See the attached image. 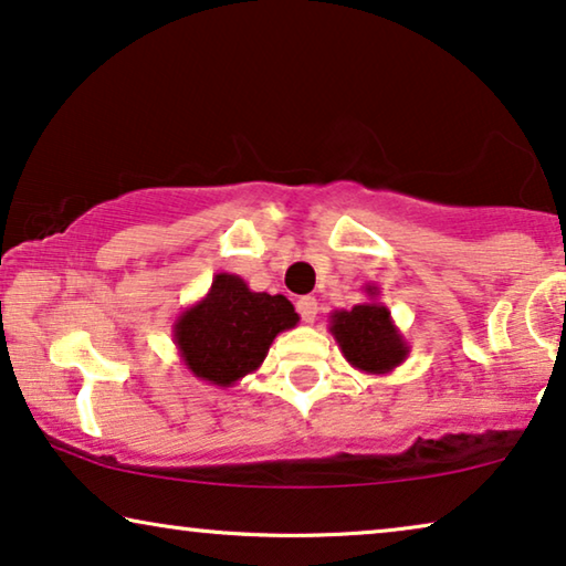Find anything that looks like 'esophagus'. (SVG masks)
Masks as SVG:
<instances>
[{
  "label": "esophagus",
  "mask_w": 566,
  "mask_h": 566,
  "mask_svg": "<svg viewBox=\"0 0 566 566\" xmlns=\"http://www.w3.org/2000/svg\"><path fill=\"white\" fill-rule=\"evenodd\" d=\"M317 300L315 297H300L297 300V313H300V317L305 323H315V317H317Z\"/></svg>",
  "instance_id": "1"
}]
</instances>
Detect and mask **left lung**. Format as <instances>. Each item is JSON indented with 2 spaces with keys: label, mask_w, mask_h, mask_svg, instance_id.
Returning a JSON list of instances; mask_svg holds the SVG:
<instances>
[{
  "label": "left lung",
  "mask_w": 566,
  "mask_h": 566,
  "mask_svg": "<svg viewBox=\"0 0 566 566\" xmlns=\"http://www.w3.org/2000/svg\"><path fill=\"white\" fill-rule=\"evenodd\" d=\"M366 302L331 313V333L344 359L364 374H389L408 359L410 346L397 331L387 305L377 300L374 284L364 286Z\"/></svg>",
  "instance_id": "left-lung-1"
}]
</instances>
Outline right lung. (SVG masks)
I'll use <instances>...</instances> for the list:
<instances>
[{"mask_svg":"<svg viewBox=\"0 0 566 566\" xmlns=\"http://www.w3.org/2000/svg\"><path fill=\"white\" fill-rule=\"evenodd\" d=\"M300 323L284 294L253 292L238 274L220 272L174 323V344L187 371L214 387H233L264 364L282 331Z\"/></svg>","mask_w":566,"mask_h":566,"instance_id":"add662e5","label":"right lung"}]
</instances>
